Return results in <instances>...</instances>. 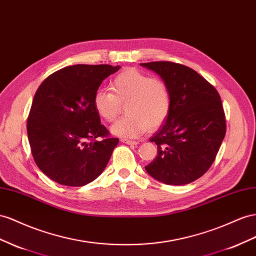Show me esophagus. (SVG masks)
Wrapping results in <instances>:
<instances>
[{"label":"esophagus","mask_w":256,"mask_h":256,"mask_svg":"<svg viewBox=\"0 0 256 256\" xmlns=\"http://www.w3.org/2000/svg\"><path fill=\"white\" fill-rule=\"evenodd\" d=\"M122 142L128 144V145H136L139 144V141H132V140H127V139H122Z\"/></svg>","instance_id":"esophagus-1"}]
</instances>
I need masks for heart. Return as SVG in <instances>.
Segmentation results:
<instances>
[{
  "instance_id": "b5f03b06",
  "label": "heart",
  "mask_w": 256,
  "mask_h": 256,
  "mask_svg": "<svg viewBox=\"0 0 256 256\" xmlns=\"http://www.w3.org/2000/svg\"><path fill=\"white\" fill-rule=\"evenodd\" d=\"M111 92L99 89L94 96V108L103 120L112 122L125 104L126 115L111 127L122 138H136L145 130H155L168 118L171 94L166 82L136 68L124 70L111 82Z\"/></svg>"
}]
</instances>
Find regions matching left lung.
<instances>
[{
	"mask_svg": "<svg viewBox=\"0 0 256 256\" xmlns=\"http://www.w3.org/2000/svg\"><path fill=\"white\" fill-rule=\"evenodd\" d=\"M141 66L160 75L171 94L168 118L150 140L157 145V156L145 170L168 185L194 182L209 170L224 140L226 120L220 96L186 66L170 61Z\"/></svg>",
	"mask_w": 256,
	"mask_h": 256,
	"instance_id": "8db88e82",
	"label": "left lung"
}]
</instances>
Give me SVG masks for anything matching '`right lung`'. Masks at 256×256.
Instances as JSON below:
<instances>
[{
    "label": "right lung",
    "mask_w": 256,
    "mask_h": 256,
    "mask_svg": "<svg viewBox=\"0 0 256 256\" xmlns=\"http://www.w3.org/2000/svg\"><path fill=\"white\" fill-rule=\"evenodd\" d=\"M120 66L76 64L50 74L34 94L26 131L40 170L52 181L82 186L98 178L118 143L102 125L94 96Z\"/></svg>",
    "instance_id": "1"
}]
</instances>
